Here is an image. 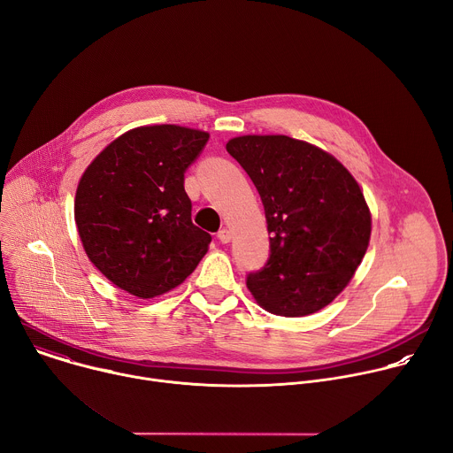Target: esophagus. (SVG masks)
Segmentation results:
<instances>
[{"mask_svg":"<svg viewBox=\"0 0 453 453\" xmlns=\"http://www.w3.org/2000/svg\"><path fill=\"white\" fill-rule=\"evenodd\" d=\"M219 240L222 242V243H229L231 242V238H233V233H231V229H227V227H224V229H220L219 231Z\"/></svg>","mask_w":453,"mask_h":453,"instance_id":"34e87169","label":"esophagus"}]
</instances>
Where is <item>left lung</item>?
<instances>
[{"instance_id": "obj_1", "label": "left lung", "mask_w": 453, "mask_h": 453, "mask_svg": "<svg viewBox=\"0 0 453 453\" xmlns=\"http://www.w3.org/2000/svg\"><path fill=\"white\" fill-rule=\"evenodd\" d=\"M227 152L260 193L271 257L249 274L264 310L304 317L328 306L351 281L371 238L362 188L330 152L283 134L231 138Z\"/></svg>"}]
</instances>
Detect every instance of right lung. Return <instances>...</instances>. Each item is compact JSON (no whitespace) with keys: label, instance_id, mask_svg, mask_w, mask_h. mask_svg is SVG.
Here are the masks:
<instances>
[{"label":"right lung","instance_id":"1","mask_svg":"<svg viewBox=\"0 0 453 453\" xmlns=\"http://www.w3.org/2000/svg\"><path fill=\"white\" fill-rule=\"evenodd\" d=\"M210 134L180 125H143L111 142L86 168L75 224L91 264L118 288L152 299L179 287L210 249L193 226L184 170Z\"/></svg>","mask_w":453,"mask_h":453}]
</instances>
